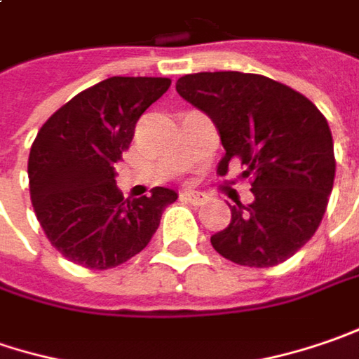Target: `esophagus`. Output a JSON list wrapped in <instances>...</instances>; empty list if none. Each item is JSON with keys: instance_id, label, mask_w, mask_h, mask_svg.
Wrapping results in <instances>:
<instances>
[{"instance_id": "1", "label": "esophagus", "mask_w": 359, "mask_h": 359, "mask_svg": "<svg viewBox=\"0 0 359 359\" xmlns=\"http://www.w3.org/2000/svg\"><path fill=\"white\" fill-rule=\"evenodd\" d=\"M180 198L191 203V205H203L205 203V195L198 191H184V193H180Z\"/></svg>"}]
</instances>
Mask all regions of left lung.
<instances>
[{"label":"left lung","mask_w":359,"mask_h":359,"mask_svg":"<svg viewBox=\"0 0 359 359\" xmlns=\"http://www.w3.org/2000/svg\"><path fill=\"white\" fill-rule=\"evenodd\" d=\"M177 92L215 122L225 156L239 161L255 201L231 207V223L210 237L219 255L245 267H273L313 237L334 189V138L304 94L261 74L198 72Z\"/></svg>","instance_id":"left-lung-1"}]
</instances>
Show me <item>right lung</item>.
<instances>
[{
  "instance_id": "obj_1",
  "label": "right lung",
  "mask_w": 359,
  "mask_h": 359,
  "mask_svg": "<svg viewBox=\"0 0 359 359\" xmlns=\"http://www.w3.org/2000/svg\"><path fill=\"white\" fill-rule=\"evenodd\" d=\"M168 78L112 76L57 108L29 150V195L48 241L86 269H110L140 253L177 193L154 187L150 196L124 198L114 164Z\"/></svg>"
}]
</instances>
